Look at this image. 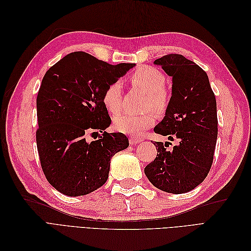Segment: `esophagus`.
Wrapping results in <instances>:
<instances>
[{
    "label": "esophagus",
    "mask_w": 251,
    "mask_h": 251,
    "mask_svg": "<svg viewBox=\"0 0 251 251\" xmlns=\"http://www.w3.org/2000/svg\"><path fill=\"white\" fill-rule=\"evenodd\" d=\"M130 144H137V143H140L142 141L141 138H136V137H131L130 138Z\"/></svg>",
    "instance_id": "obj_1"
}]
</instances>
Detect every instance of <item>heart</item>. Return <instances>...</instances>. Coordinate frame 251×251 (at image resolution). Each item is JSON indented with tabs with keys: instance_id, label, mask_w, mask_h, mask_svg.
<instances>
[{
	"instance_id": "heart-1",
	"label": "heart",
	"mask_w": 251,
	"mask_h": 251,
	"mask_svg": "<svg viewBox=\"0 0 251 251\" xmlns=\"http://www.w3.org/2000/svg\"><path fill=\"white\" fill-rule=\"evenodd\" d=\"M128 80L133 86L147 91L144 107L162 113L166 110L170 101L168 90L164 87L165 76L159 69L151 66H140L128 75ZM102 102L107 110L116 114L123 108V92L121 83L114 81L104 89ZM155 123L154 112L149 110L144 113H123L114 118V127L120 133L127 135H140Z\"/></svg>"
}]
</instances>
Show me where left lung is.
<instances>
[{
    "label": "left lung",
    "instance_id": "1",
    "mask_svg": "<svg viewBox=\"0 0 251 251\" xmlns=\"http://www.w3.org/2000/svg\"><path fill=\"white\" fill-rule=\"evenodd\" d=\"M154 64L173 77L165 116L154 131L179 143L169 150V141H155L157 157L144 173L161 191L183 194L202 183L210 171L218 137L216 97L206 72L183 55L168 54Z\"/></svg>",
    "mask_w": 251,
    "mask_h": 251
}]
</instances>
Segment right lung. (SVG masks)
Instances as JSON below:
<instances>
[{
    "label": "right lung",
    "mask_w": 251,
    "mask_h": 251,
    "mask_svg": "<svg viewBox=\"0 0 251 251\" xmlns=\"http://www.w3.org/2000/svg\"><path fill=\"white\" fill-rule=\"evenodd\" d=\"M135 64L110 65L72 52L45 74L36 98V146L45 177L66 196L88 195L108 180L111 158L128 147L123 133L104 132L111 118L102 93ZM103 135L92 143L86 135Z\"/></svg>",
    "instance_id": "add662e5"
}]
</instances>
